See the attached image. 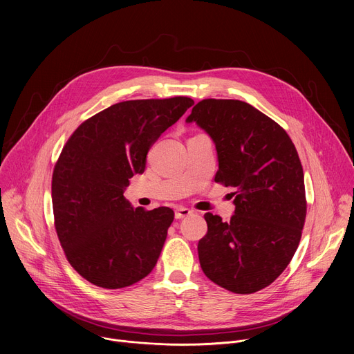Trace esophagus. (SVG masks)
<instances>
[{
    "mask_svg": "<svg viewBox=\"0 0 354 354\" xmlns=\"http://www.w3.org/2000/svg\"><path fill=\"white\" fill-rule=\"evenodd\" d=\"M192 213H193V212H192L190 209H187V207H178V209L175 210V218L180 220V218H183V217L190 216Z\"/></svg>",
    "mask_w": 354,
    "mask_h": 354,
    "instance_id": "34e87169",
    "label": "esophagus"
}]
</instances>
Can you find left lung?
<instances>
[{"label": "left lung", "instance_id": "obj_1", "mask_svg": "<svg viewBox=\"0 0 354 354\" xmlns=\"http://www.w3.org/2000/svg\"><path fill=\"white\" fill-rule=\"evenodd\" d=\"M186 122H196L216 144L214 180L236 189L228 223L205 214L200 266L231 292H257L284 272L306 223L304 172L297 149L280 124L242 100L203 99Z\"/></svg>", "mask_w": 354, "mask_h": 354}]
</instances>
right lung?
I'll return each instance as SVG.
<instances>
[{"label": "right lung", "mask_w": 354, "mask_h": 354, "mask_svg": "<svg viewBox=\"0 0 354 354\" xmlns=\"http://www.w3.org/2000/svg\"><path fill=\"white\" fill-rule=\"evenodd\" d=\"M187 96L115 104L82 122L55 165V227L70 265L89 283L123 288L154 269L175 213L133 209L124 187L148 149L193 105Z\"/></svg>", "instance_id": "1"}]
</instances>
